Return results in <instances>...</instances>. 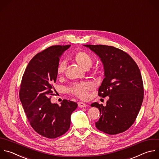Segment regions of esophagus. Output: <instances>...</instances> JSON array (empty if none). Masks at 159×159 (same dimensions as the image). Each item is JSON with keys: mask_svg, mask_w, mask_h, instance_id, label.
I'll return each instance as SVG.
<instances>
[{"mask_svg": "<svg viewBox=\"0 0 159 159\" xmlns=\"http://www.w3.org/2000/svg\"><path fill=\"white\" fill-rule=\"evenodd\" d=\"M78 106L80 107V108H82V107H85L86 106H87V105L85 103H83V102H78Z\"/></svg>", "mask_w": 159, "mask_h": 159, "instance_id": "1", "label": "esophagus"}]
</instances>
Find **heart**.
<instances>
[{
  "label": "heart",
  "mask_w": 159,
  "mask_h": 159,
  "mask_svg": "<svg viewBox=\"0 0 159 159\" xmlns=\"http://www.w3.org/2000/svg\"><path fill=\"white\" fill-rule=\"evenodd\" d=\"M74 60L78 64V65L84 70L89 69L93 64V57L85 51H80L77 52L74 57ZM66 69V62L62 61L59 62L57 67V74L60 76L63 74ZM93 85L88 82L76 83L72 85L68 90L70 93L76 95L77 97L85 99L89 95L90 91L93 90Z\"/></svg>",
  "instance_id": "b5f03b06"
}]
</instances>
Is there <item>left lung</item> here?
<instances>
[{"mask_svg": "<svg viewBox=\"0 0 159 159\" xmlns=\"http://www.w3.org/2000/svg\"><path fill=\"white\" fill-rule=\"evenodd\" d=\"M99 56L104 67V75L98 95L109 96L105 106L97 102L100 119L97 129L116 135L129 129L135 121L143 99V84L140 69L125 52L111 45H84Z\"/></svg>", "mask_w": 159, "mask_h": 159, "instance_id": "left-lung-1", "label": "left lung"}]
</instances>
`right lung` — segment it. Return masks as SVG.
Returning <instances> with one entry per match:
<instances>
[{
  "label": "right lung",
  "instance_id": "add662e5",
  "mask_svg": "<svg viewBox=\"0 0 159 159\" xmlns=\"http://www.w3.org/2000/svg\"><path fill=\"white\" fill-rule=\"evenodd\" d=\"M70 46H51L37 54L27 65L20 84L19 97L28 121L37 133L48 139L67 132L70 116L77 107L76 102L66 99L61 105L50 102L59 57Z\"/></svg>",
  "mask_w": 159,
  "mask_h": 159
}]
</instances>
